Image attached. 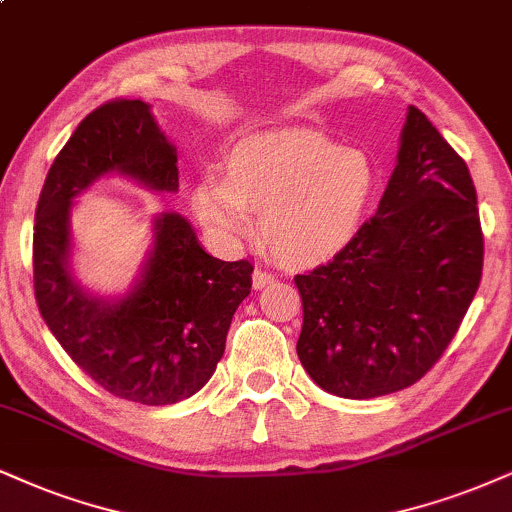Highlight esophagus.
Segmentation results:
<instances>
[{"instance_id":"obj_1","label":"esophagus","mask_w":512,"mask_h":512,"mask_svg":"<svg viewBox=\"0 0 512 512\" xmlns=\"http://www.w3.org/2000/svg\"><path fill=\"white\" fill-rule=\"evenodd\" d=\"M251 282H254V289H263V287H268L270 282H275V275H270V273H266V270L256 268L254 275H251Z\"/></svg>"}]
</instances>
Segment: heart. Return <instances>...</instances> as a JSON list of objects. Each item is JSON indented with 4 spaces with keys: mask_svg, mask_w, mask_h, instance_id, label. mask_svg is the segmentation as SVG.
I'll return each instance as SVG.
<instances>
[{
    "mask_svg": "<svg viewBox=\"0 0 512 512\" xmlns=\"http://www.w3.org/2000/svg\"><path fill=\"white\" fill-rule=\"evenodd\" d=\"M375 173L356 149L311 130L246 137L227 154L223 178H201L192 211L213 237L242 242L254 232L294 266L325 263L349 246L368 213Z\"/></svg>",
    "mask_w": 512,
    "mask_h": 512,
    "instance_id": "b5f03b06",
    "label": "heart"
}]
</instances>
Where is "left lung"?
<instances>
[{"mask_svg": "<svg viewBox=\"0 0 512 512\" xmlns=\"http://www.w3.org/2000/svg\"><path fill=\"white\" fill-rule=\"evenodd\" d=\"M482 261L470 170L425 113L408 106L377 213L342 254L294 277L304 301L301 365L342 399L410 387L456 337Z\"/></svg>", "mask_w": 512, "mask_h": 512, "instance_id": "obj_1", "label": "left lung"}]
</instances>
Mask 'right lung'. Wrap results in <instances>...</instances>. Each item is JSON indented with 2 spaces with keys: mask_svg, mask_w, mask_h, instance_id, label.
Masks as SVG:
<instances>
[{
  "mask_svg": "<svg viewBox=\"0 0 512 512\" xmlns=\"http://www.w3.org/2000/svg\"><path fill=\"white\" fill-rule=\"evenodd\" d=\"M111 173L178 192L175 147L140 99H113L82 118L49 168L35 211V299L63 351L99 387L168 406L211 380L254 266L213 258L180 213H159L154 246L128 294L104 299L82 289L71 273L73 199Z\"/></svg>",
  "mask_w": 512,
  "mask_h": 512,
  "instance_id": "right-lung-1",
  "label": "right lung"
}]
</instances>
